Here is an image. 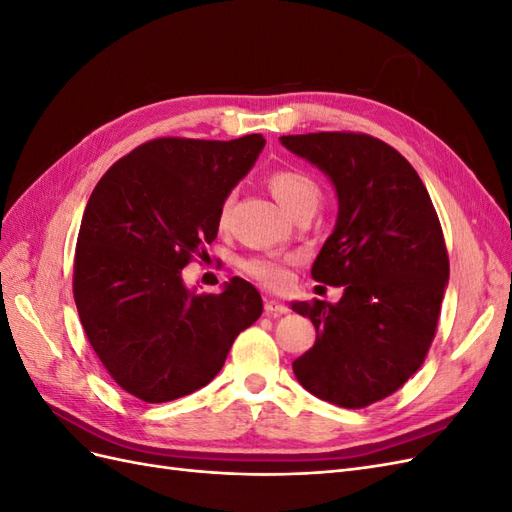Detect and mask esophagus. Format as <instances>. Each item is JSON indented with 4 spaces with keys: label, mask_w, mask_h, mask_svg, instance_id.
Listing matches in <instances>:
<instances>
[{
    "label": "esophagus",
    "mask_w": 512,
    "mask_h": 512,
    "mask_svg": "<svg viewBox=\"0 0 512 512\" xmlns=\"http://www.w3.org/2000/svg\"><path fill=\"white\" fill-rule=\"evenodd\" d=\"M265 312L271 314V316H284V314H288V305L282 303V301H277V299H267L265 301Z\"/></svg>",
    "instance_id": "1"
}]
</instances>
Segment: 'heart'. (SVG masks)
Wrapping results in <instances>:
<instances>
[{
    "label": "heart",
    "mask_w": 512,
    "mask_h": 512,
    "mask_svg": "<svg viewBox=\"0 0 512 512\" xmlns=\"http://www.w3.org/2000/svg\"><path fill=\"white\" fill-rule=\"evenodd\" d=\"M269 188L275 196L280 207L290 215L301 207H316L320 200V190L312 177H307L301 170H277L269 177ZM230 207H232V198H226L222 203L220 215H218V224L224 228L230 218ZM241 269L254 277V280L267 284L271 288H280L288 280V271L284 260L273 258V256H258L245 260Z\"/></svg>",
    "instance_id": "b5f03b06"
}]
</instances>
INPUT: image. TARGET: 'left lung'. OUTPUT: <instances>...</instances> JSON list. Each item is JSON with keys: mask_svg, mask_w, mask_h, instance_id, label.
I'll use <instances>...</instances> for the list:
<instances>
[{"mask_svg": "<svg viewBox=\"0 0 512 512\" xmlns=\"http://www.w3.org/2000/svg\"><path fill=\"white\" fill-rule=\"evenodd\" d=\"M327 175L335 228L312 277L344 286L342 299L292 301L316 344L292 363L303 389L342 408L389 397L423 365L448 284V256L421 177L393 147L354 132L282 136Z\"/></svg>", "mask_w": 512, "mask_h": 512, "instance_id": "left-lung-1", "label": "left lung"}]
</instances>
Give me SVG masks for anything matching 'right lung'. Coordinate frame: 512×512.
I'll use <instances>...</instances> for the list:
<instances>
[{"label":"right lung","instance_id":"add662e5","mask_svg":"<svg viewBox=\"0 0 512 512\" xmlns=\"http://www.w3.org/2000/svg\"><path fill=\"white\" fill-rule=\"evenodd\" d=\"M265 143L262 134L158 138L108 168L87 200L76 309L108 374L147 404L209 384L235 337L262 314L260 292L241 277L220 294H196L181 271L218 237L222 203Z\"/></svg>","mask_w":512,"mask_h":512}]
</instances>
